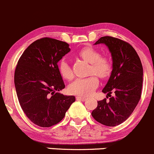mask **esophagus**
Returning a JSON list of instances; mask_svg holds the SVG:
<instances>
[{
  "instance_id": "obj_1",
  "label": "esophagus",
  "mask_w": 154,
  "mask_h": 154,
  "mask_svg": "<svg viewBox=\"0 0 154 154\" xmlns=\"http://www.w3.org/2000/svg\"><path fill=\"white\" fill-rule=\"evenodd\" d=\"M76 98L77 100H86V97H83V96H77Z\"/></svg>"
}]
</instances>
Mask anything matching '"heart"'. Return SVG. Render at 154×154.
<instances>
[{
    "instance_id": "b5f03b06",
    "label": "heart",
    "mask_w": 154,
    "mask_h": 154,
    "mask_svg": "<svg viewBox=\"0 0 154 154\" xmlns=\"http://www.w3.org/2000/svg\"><path fill=\"white\" fill-rule=\"evenodd\" d=\"M78 55L84 61L90 63L89 74H95L100 78H106L112 72V65L109 58L100 57V53L91 47H86L80 50ZM59 71L63 78L71 80L74 77L69 64L65 60L59 63ZM98 86V80L95 76L84 78H77L68 86V90L73 94L87 96L91 94Z\"/></svg>"
}]
</instances>
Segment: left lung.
I'll use <instances>...</instances> for the list:
<instances>
[{
    "label": "left lung",
    "mask_w": 154,
    "mask_h": 154,
    "mask_svg": "<svg viewBox=\"0 0 154 154\" xmlns=\"http://www.w3.org/2000/svg\"><path fill=\"white\" fill-rule=\"evenodd\" d=\"M104 44L111 53L112 70L102 91L115 96L97 101L91 112L99 123L115 127L123 123L137 106L142 94L143 68L140 58L129 43L112 36H103L94 45Z\"/></svg>",
    "instance_id": "left-lung-1"
}]
</instances>
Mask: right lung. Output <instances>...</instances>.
I'll use <instances>...</instances> for the list:
<instances>
[{
	"label": "right lung",
	"mask_w": 154,
	"mask_h": 154,
	"mask_svg": "<svg viewBox=\"0 0 154 154\" xmlns=\"http://www.w3.org/2000/svg\"><path fill=\"white\" fill-rule=\"evenodd\" d=\"M71 49L65 42L51 38L36 40L24 51L14 76L21 109L35 125L49 127L66 116L75 97L58 91L66 87L58 62Z\"/></svg>",
	"instance_id": "obj_1"
}]
</instances>
